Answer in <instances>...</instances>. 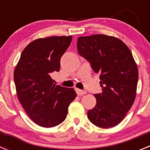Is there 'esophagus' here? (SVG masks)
I'll return each mask as SVG.
<instances>
[{
    "label": "esophagus",
    "instance_id": "34e87169",
    "mask_svg": "<svg viewBox=\"0 0 150 150\" xmlns=\"http://www.w3.org/2000/svg\"><path fill=\"white\" fill-rule=\"evenodd\" d=\"M76 94H77L78 95H79V96H82V95H85V94L86 93V91H84V90H81V89H78V88H76Z\"/></svg>",
    "mask_w": 150,
    "mask_h": 150
}]
</instances>
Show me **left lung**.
Masks as SVG:
<instances>
[{
    "mask_svg": "<svg viewBox=\"0 0 150 150\" xmlns=\"http://www.w3.org/2000/svg\"><path fill=\"white\" fill-rule=\"evenodd\" d=\"M78 53L100 76L101 93L87 112L89 121L102 128L121 122L136 98L138 70L132 52L121 40L104 34L79 37Z\"/></svg>",
    "mask_w": 150,
    "mask_h": 150,
    "instance_id": "8db88e82",
    "label": "left lung"
}]
</instances>
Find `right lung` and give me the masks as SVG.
I'll return each instance as SVG.
<instances>
[{"mask_svg": "<svg viewBox=\"0 0 150 150\" xmlns=\"http://www.w3.org/2000/svg\"><path fill=\"white\" fill-rule=\"evenodd\" d=\"M72 36H54L32 41L24 49L14 71L17 96L24 110L40 126L52 128L67 117L76 97L74 88L54 84L50 76L60 71V60Z\"/></svg>", "mask_w": 150, "mask_h": 150, "instance_id": "add662e5", "label": "right lung"}]
</instances>
